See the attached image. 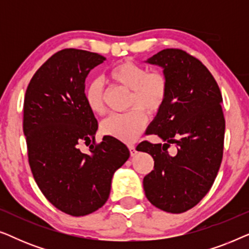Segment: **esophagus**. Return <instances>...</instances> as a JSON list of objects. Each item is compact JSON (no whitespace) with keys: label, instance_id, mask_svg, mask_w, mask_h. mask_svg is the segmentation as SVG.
Returning <instances> with one entry per match:
<instances>
[{"label":"esophagus","instance_id":"34e87169","mask_svg":"<svg viewBox=\"0 0 249 249\" xmlns=\"http://www.w3.org/2000/svg\"><path fill=\"white\" fill-rule=\"evenodd\" d=\"M128 148H129V151H130V155L135 156L136 153H137V151H136V148H135V146L134 145H128Z\"/></svg>","mask_w":249,"mask_h":249}]
</instances>
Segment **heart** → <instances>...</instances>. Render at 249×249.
<instances>
[{"mask_svg":"<svg viewBox=\"0 0 249 249\" xmlns=\"http://www.w3.org/2000/svg\"><path fill=\"white\" fill-rule=\"evenodd\" d=\"M107 76L111 83L130 90L129 107L135 108L124 114L110 115L101 124V131L121 142H135L146 124V115L141 108L148 113L160 110L168 94V79L164 73L147 71L131 61L117 63ZM84 101L91 113H104V90L100 81L91 80L86 85Z\"/></svg>","mask_w":249,"mask_h":249,"instance_id":"heart-1","label":"heart"}]
</instances>
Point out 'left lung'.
Returning a JSON list of instances; mask_svg holds the SVG:
<instances>
[{"instance_id":"left-lung-1","label":"left lung","mask_w":249,"mask_h":249,"mask_svg":"<svg viewBox=\"0 0 249 249\" xmlns=\"http://www.w3.org/2000/svg\"><path fill=\"white\" fill-rule=\"evenodd\" d=\"M145 62L162 68L168 94L146 130L164 144L145 141L137 146L154 159L142 186L158 209L182 213L209 193L220 169L226 129L222 95L207 68L185 51L163 50ZM171 143L177 146L175 157L166 151Z\"/></svg>"}]
</instances>
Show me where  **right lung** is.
Instances as JSON below:
<instances>
[{
  "instance_id": "right-lung-1",
  "label": "right lung",
  "mask_w": 249,
  "mask_h": 249,
  "mask_svg": "<svg viewBox=\"0 0 249 249\" xmlns=\"http://www.w3.org/2000/svg\"><path fill=\"white\" fill-rule=\"evenodd\" d=\"M104 56L66 49L34 74L23 102V134L34 179L47 200L72 216L95 212L105 204L114 172L130 152L104 136L95 145L97 120L84 101L85 80ZM90 145L84 153L79 145Z\"/></svg>"
}]
</instances>
